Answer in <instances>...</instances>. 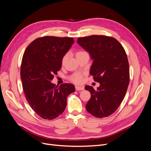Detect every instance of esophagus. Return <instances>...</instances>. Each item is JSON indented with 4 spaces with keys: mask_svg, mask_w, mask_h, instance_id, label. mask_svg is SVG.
Segmentation results:
<instances>
[{
    "mask_svg": "<svg viewBox=\"0 0 151 151\" xmlns=\"http://www.w3.org/2000/svg\"><path fill=\"white\" fill-rule=\"evenodd\" d=\"M76 89L77 91H82V90H84V88L83 86H76Z\"/></svg>",
    "mask_w": 151,
    "mask_h": 151,
    "instance_id": "esophagus-1",
    "label": "esophagus"
}]
</instances>
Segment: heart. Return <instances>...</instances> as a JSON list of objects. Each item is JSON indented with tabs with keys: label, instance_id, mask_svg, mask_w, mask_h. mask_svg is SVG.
<instances>
[{
	"label": "heart",
	"instance_id": "heart-1",
	"mask_svg": "<svg viewBox=\"0 0 151 151\" xmlns=\"http://www.w3.org/2000/svg\"><path fill=\"white\" fill-rule=\"evenodd\" d=\"M83 53H85V52H83V51H79V52H78L76 53V56L79 55ZM66 59H67V55H65L62 58V63H64L66 61ZM71 80L72 81L75 82V83H81V82L82 81V76L80 74H76V75L72 76L71 77Z\"/></svg>",
	"mask_w": 151,
	"mask_h": 151
}]
</instances>
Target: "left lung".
<instances>
[{
	"instance_id": "1",
	"label": "left lung",
	"mask_w": 151,
	"mask_h": 151,
	"mask_svg": "<svg viewBox=\"0 0 151 151\" xmlns=\"http://www.w3.org/2000/svg\"><path fill=\"white\" fill-rule=\"evenodd\" d=\"M77 43L89 53L93 60L89 73L100 84L96 90L85 86L91 95L86 108L95 117H107L119 107L129 84L125 50L116 39L103 35L79 38Z\"/></svg>"
}]
</instances>
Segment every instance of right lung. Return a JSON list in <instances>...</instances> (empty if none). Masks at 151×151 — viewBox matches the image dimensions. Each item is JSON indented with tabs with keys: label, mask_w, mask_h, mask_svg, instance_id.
Wrapping results in <instances>:
<instances>
[{
	"label": "right lung",
	"mask_w": 151,
	"mask_h": 151,
	"mask_svg": "<svg viewBox=\"0 0 151 151\" xmlns=\"http://www.w3.org/2000/svg\"><path fill=\"white\" fill-rule=\"evenodd\" d=\"M74 43L72 38L44 36L32 42L24 53L21 66L22 88L30 106L44 119L60 115L68 96L75 91L71 84L56 86L51 83Z\"/></svg>",
	"instance_id": "right-lung-1"
}]
</instances>
